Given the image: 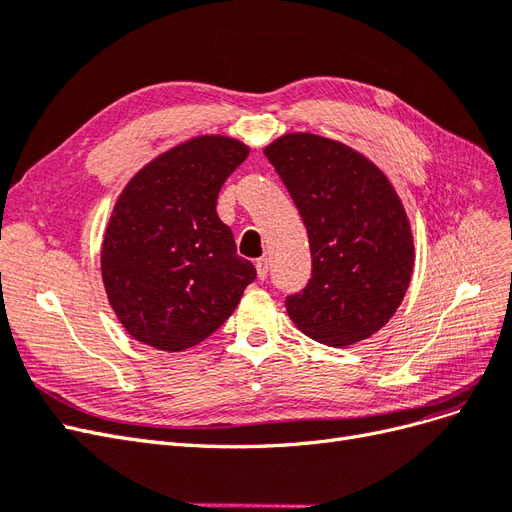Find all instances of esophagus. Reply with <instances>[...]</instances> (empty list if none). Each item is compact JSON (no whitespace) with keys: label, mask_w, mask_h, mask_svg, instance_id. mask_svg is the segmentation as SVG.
I'll return each mask as SVG.
<instances>
[{"label":"esophagus","mask_w":512,"mask_h":512,"mask_svg":"<svg viewBox=\"0 0 512 512\" xmlns=\"http://www.w3.org/2000/svg\"><path fill=\"white\" fill-rule=\"evenodd\" d=\"M256 273H258L260 280H267V275H269V258H258L256 260Z\"/></svg>","instance_id":"esophagus-1"}]
</instances>
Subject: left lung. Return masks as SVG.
Listing matches in <instances>:
<instances>
[{"label": "left lung", "mask_w": 512, "mask_h": 512, "mask_svg": "<svg viewBox=\"0 0 512 512\" xmlns=\"http://www.w3.org/2000/svg\"><path fill=\"white\" fill-rule=\"evenodd\" d=\"M307 228L312 277L286 297L290 320L342 348L380 331L404 301L414 241L404 205L382 170L352 147L309 132L265 147Z\"/></svg>", "instance_id": "left-lung-1"}]
</instances>
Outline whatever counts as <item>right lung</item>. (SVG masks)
<instances>
[{
  "mask_svg": "<svg viewBox=\"0 0 512 512\" xmlns=\"http://www.w3.org/2000/svg\"><path fill=\"white\" fill-rule=\"evenodd\" d=\"M250 149L196 136L143 166L117 198L102 241L108 303L136 342L181 352L218 331L256 280L215 203Z\"/></svg>",
  "mask_w": 512,
  "mask_h": 512,
  "instance_id": "right-lung-1",
  "label": "right lung"
}]
</instances>
